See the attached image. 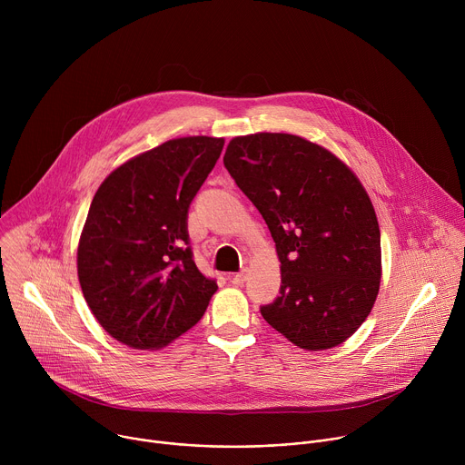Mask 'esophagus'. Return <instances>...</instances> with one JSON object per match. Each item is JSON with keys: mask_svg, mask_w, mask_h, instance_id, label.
<instances>
[{"mask_svg": "<svg viewBox=\"0 0 465 465\" xmlns=\"http://www.w3.org/2000/svg\"><path fill=\"white\" fill-rule=\"evenodd\" d=\"M246 280H248V271H246V269H242L241 272H237V274L232 276V283L237 285V287H241Z\"/></svg>", "mask_w": 465, "mask_h": 465, "instance_id": "34e87169", "label": "esophagus"}]
</instances>
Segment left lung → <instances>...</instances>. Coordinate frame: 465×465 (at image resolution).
<instances>
[{"label": "left lung", "instance_id": "left-lung-1", "mask_svg": "<svg viewBox=\"0 0 465 465\" xmlns=\"http://www.w3.org/2000/svg\"><path fill=\"white\" fill-rule=\"evenodd\" d=\"M224 167L267 223L282 271L262 318L294 346L346 342L381 285V232L357 174L331 151L285 132L233 138Z\"/></svg>", "mask_w": 465, "mask_h": 465}]
</instances>
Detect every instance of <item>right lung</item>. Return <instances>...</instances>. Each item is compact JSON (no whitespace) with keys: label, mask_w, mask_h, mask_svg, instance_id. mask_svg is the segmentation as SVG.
I'll list each match as a JSON object with an SVG mask.
<instances>
[{"label":"right lung","mask_w":465,"mask_h":465,"mask_svg":"<svg viewBox=\"0 0 465 465\" xmlns=\"http://www.w3.org/2000/svg\"><path fill=\"white\" fill-rule=\"evenodd\" d=\"M224 138L169 140L115 167L99 185L77 248L84 300L106 333L162 350L201 320L217 283L196 269L187 210Z\"/></svg>","instance_id":"1"}]
</instances>
